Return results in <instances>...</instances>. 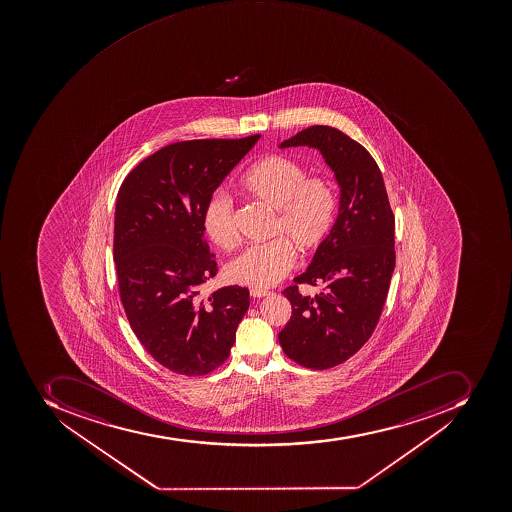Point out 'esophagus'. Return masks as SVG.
I'll list each match as a JSON object with an SVG mask.
<instances>
[{
  "mask_svg": "<svg viewBox=\"0 0 512 512\" xmlns=\"http://www.w3.org/2000/svg\"><path fill=\"white\" fill-rule=\"evenodd\" d=\"M268 294H270V292H268V290L250 289V297L262 298V297H265V295H268Z\"/></svg>",
  "mask_w": 512,
  "mask_h": 512,
  "instance_id": "esophagus-1",
  "label": "esophagus"
}]
</instances>
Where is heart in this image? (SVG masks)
Returning <instances> with one entry per match:
<instances>
[{"label":"heart","mask_w":512,"mask_h":512,"mask_svg":"<svg viewBox=\"0 0 512 512\" xmlns=\"http://www.w3.org/2000/svg\"><path fill=\"white\" fill-rule=\"evenodd\" d=\"M239 185L249 198L276 210L271 234L279 238L246 247L226 265V276L241 286L271 287L294 268L295 247L311 255L329 239L337 220V190L329 177L306 175L305 166L286 155L260 159ZM203 230L220 249L236 244V209L230 195L217 191L207 199Z\"/></svg>","instance_id":"obj_1"}]
</instances>
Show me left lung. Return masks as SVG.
Segmentation results:
<instances>
[{
	"instance_id": "8db88e82",
	"label": "left lung",
	"mask_w": 512,
	"mask_h": 512,
	"mask_svg": "<svg viewBox=\"0 0 512 512\" xmlns=\"http://www.w3.org/2000/svg\"><path fill=\"white\" fill-rule=\"evenodd\" d=\"M300 145L321 151L335 172L340 212L308 270L282 292L292 316L278 337L292 361L325 370L354 356L380 321L396 265V220L380 167L361 143L335 127L311 126L281 148ZM300 283L319 285L322 292L303 296Z\"/></svg>"
}]
</instances>
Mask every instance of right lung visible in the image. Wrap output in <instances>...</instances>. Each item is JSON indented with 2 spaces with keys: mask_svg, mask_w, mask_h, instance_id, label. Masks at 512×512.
Here are the masks:
<instances>
[{
  "mask_svg": "<svg viewBox=\"0 0 512 512\" xmlns=\"http://www.w3.org/2000/svg\"><path fill=\"white\" fill-rule=\"evenodd\" d=\"M258 139L171 143L137 164L118 191L113 258L124 313L147 353L185 377L223 365L249 309L246 287L199 295L218 271L203 210Z\"/></svg>",
  "mask_w": 512,
  "mask_h": 512,
  "instance_id": "1",
  "label": "right lung"
}]
</instances>
